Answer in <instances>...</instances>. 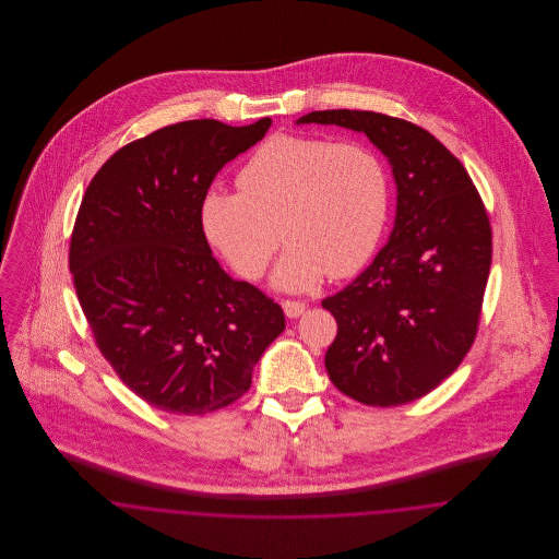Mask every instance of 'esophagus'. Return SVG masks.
Instances as JSON below:
<instances>
[{"mask_svg": "<svg viewBox=\"0 0 559 559\" xmlns=\"http://www.w3.org/2000/svg\"><path fill=\"white\" fill-rule=\"evenodd\" d=\"M282 308L288 319H299L308 306L304 301H282Z\"/></svg>", "mask_w": 559, "mask_h": 559, "instance_id": "obj_1", "label": "esophagus"}]
</instances>
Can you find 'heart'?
Masks as SVG:
<instances>
[{
  "mask_svg": "<svg viewBox=\"0 0 559 559\" xmlns=\"http://www.w3.org/2000/svg\"><path fill=\"white\" fill-rule=\"evenodd\" d=\"M239 189L204 193L202 230L245 280L262 277L280 240H288L273 273L282 290L355 275L390 222L388 169L357 142L273 135L242 165Z\"/></svg>",
  "mask_w": 559,
  "mask_h": 559,
  "instance_id": "b5f03b06",
  "label": "heart"
}]
</instances>
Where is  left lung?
I'll return each mask as SVG.
<instances>
[{
  "label": "left lung",
  "instance_id": "left-lung-1",
  "mask_svg": "<svg viewBox=\"0 0 559 559\" xmlns=\"http://www.w3.org/2000/svg\"><path fill=\"white\" fill-rule=\"evenodd\" d=\"M335 124L388 157L396 222L374 262L322 301L337 322L324 366L368 406H399L441 385L469 353L490 271L488 215L467 169L426 129L377 111H312L297 124Z\"/></svg>",
  "mask_w": 559,
  "mask_h": 559
}]
</instances>
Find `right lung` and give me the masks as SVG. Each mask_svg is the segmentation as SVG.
I'll use <instances>...</instances> for the list:
<instances>
[{"instance_id":"obj_1","label":"right lung","mask_w":559,"mask_h":559,"mask_svg":"<svg viewBox=\"0 0 559 559\" xmlns=\"http://www.w3.org/2000/svg\"><path fill=\"white\" fill-rule=\"evenodd\" d=\"M269 127H163L105 160L81 200L69 253L81 310L120 381L165 413L239 400L286 326L273 299L219 266L200 224L217 171Z\"/></svg>"}]
</instances>
